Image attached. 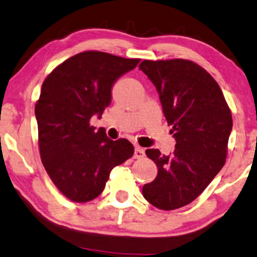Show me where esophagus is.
<instances>
[{"instance_id": "34e87169", "label": "esophagus", "mask_w": 257, "mask_h": 257, "mask_svg": "<svg viewBox=\"0 0 257 257\" xmlns=\"http://www.w3.org/2000/svg\"><path fill=\"white\" fill-rule=\"evenodd\" d=\"M145 156V151L142 149L140 146H136L134 148V159H142Z\"/></svg>"}]
</instances>
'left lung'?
Instances as JSON below:
<instances>
[{"instance_id":"8db88e82","label":"left lung","mask_w":257,"mask_h":257,"mask_svg":"<svg viewBox=\"0 0 257 257\" xmlns=\"http://www.w3.org/2000/svg\"><path fill=\"white\" fill-rule=\"evenodd\" d=\"M139 68L155 85L176 139L170 155L146 151L159 172L142 194L154 207L175 210L194 201L224 167L231 110L215 79L194 62L146 60Z\"/></svg>"}]
</instances>
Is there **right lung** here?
<instances>
[{"instance_id":"obj_1","label":"right lung","mask_w":257,"mask_h":257,"mask_svg":"<svg viewBox=\"0 0 257 257\" xmlns=\"http://www.w3.org/2000/svg\"><path fill=\"white\" fill-rule=\"evenodd\" d=\"M139 58L103 51H82L56 66L43 81L35 104L39 151L43 167L63 195L73 202L92 201L103 192L111 170L133 156L126 139L110 140L95 131L111 102V87Z\"/></svg>"}]
</instances>
